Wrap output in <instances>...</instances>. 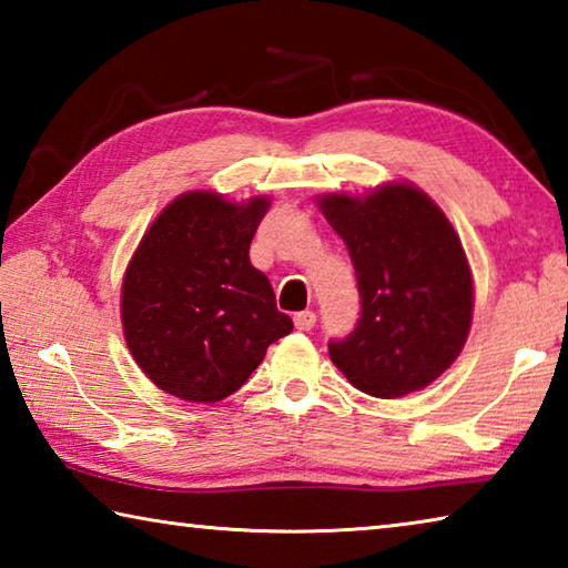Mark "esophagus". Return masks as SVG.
Returning <instances> with one entry per match:
<instances>
[{"mask_svg":"<svg viewBox=\"0 0 568 568\" xmlns=\"http://www.w3.org/2000/svg\"><path fill=\"white\" fill-rule=\"evenodd\" d=\"M293 321H295L297 331L307 333V331H313V325H315V313L313 311H301V313H295Z\"/></svg>","mask_w":568,"mask_h":568,"instance_id":"1","label":"esophagus"}]
</instances>
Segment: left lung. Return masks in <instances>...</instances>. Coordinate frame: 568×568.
<instances>
[{"label": "left lung", "mask_w": 568, "mask_h": 568, "mask_svg": "<svg viewBox=\"0 0 568 568\" xmlns=\"http://www.w3.org/2000/svg\"><path fill=\"white\" fill-rule=\"evenodd\" d=\"M321 213L343 237L358 277L361 318L331 361L355 388L400 398L450 368L474 318V281L460 237L410 182L363 197L331 192Z\"/></svg>", "instance_id": "1"}]
</instances>
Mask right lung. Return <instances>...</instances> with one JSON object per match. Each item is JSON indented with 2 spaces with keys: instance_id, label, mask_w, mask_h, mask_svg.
Returning a JSON list of instances; mask_svg holds the SVG:
<instances>
[{
  "instance_id": "1",
  "label": "right lung",
  "mask_w": 568,
  "mask_h": 568,
  "mask_svg": "<svg viewBox=\"0 0 568 568\" xmlns=\"http://www.w3.org/2000/svg\"><path fill=\"white\" fill-rule=\"evenodd\" d=\"M271 200L230 203L182 192L142 235L122 281V331L132 358L160 390L217 403L293 331L250 243Z\"/></svg>"
}]
</instances>
